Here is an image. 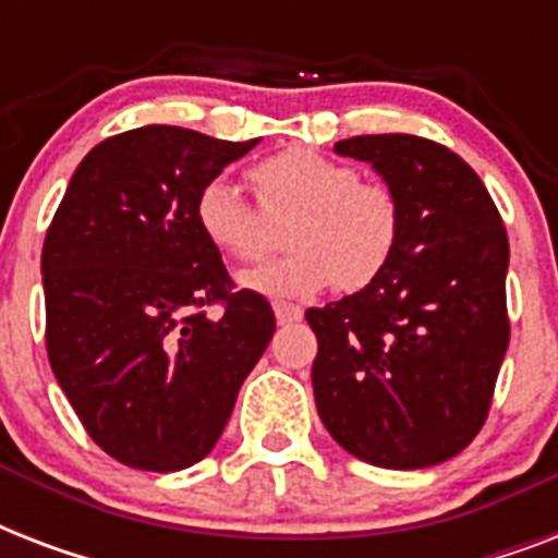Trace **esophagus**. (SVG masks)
Masks as SVG:
<instances>
[{"label": "esophagus", "instance_id": "1", "mask_svg": "<svg viewBox=\"0 0 558 558\" xmlns=\"http://www.w3.org/2000/svg\"><path fill=\"white\" fill-rule=\"evenodd\" d=\"M275 318L278 324H292L304 318V310L298 304H287V301H275Z\"/></svg>", "mask_w": 558, "mask_h": 558}]
</instances>
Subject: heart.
Instances as JSON below:
<instances>
[{"label":"heart","instance_id":"heart-1","mask_svg":"<svg viewBox=\"0 0 558 558\" xmlns=\"http://www.w3.org/2000/svg\"><path fill=\"white\" fill-rule=\"evenodd\" d=\"M248 179L269 217H289L283 240L292 245L243 275L254 292L310 298L332 283L359 292L379 278L397 252V196L385 185L362 182L348 161L310 147H289L257 161ZM262 211L226 177L205 182L193 208L202 236L236 263H257L275 243Z\"/></svg>","mask_w":558,"mask_h":558}]
</instances>
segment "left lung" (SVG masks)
<instances>
[{
  "instance_id": "obj_1",
  "label": "left lung",
  "mask_w": 558,
  "mask_h": 558,
  "mask_svg": "<svg viewBox=\"0 0 558 558\" xmlns=\"http://www.w3.org/2000/svg\"><path fill=\"white\" fill-rule=\"evenodd\" d=\"M399 205V240L371 287L306 310L315 408L332 440L385 469L454 458L484 428L510 344L504 219L458 153L420 135H356Z\"/></svg>"
}]
</instances>
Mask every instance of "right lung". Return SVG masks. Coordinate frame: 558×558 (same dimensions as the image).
Returning <instances> with one entry per match:
<instances>
[{"label": "right lung", "mask_w": 558, "mask_h": 558, "mask_svg": "<svg viewBox=\"0 0 558 558\" xmlns=\"http://www.w3.org/2000/svg\"><path fill=\"white\" fill-rule=\"evenodd\" d=\"M257 142L168 124L112 135L48 226V362L86 434L124 466L199 463L271 341L269 301L236 292L193 214L199 187Z\"/></svg>", "instance_id": "right-lung-1"}]
</instances>
